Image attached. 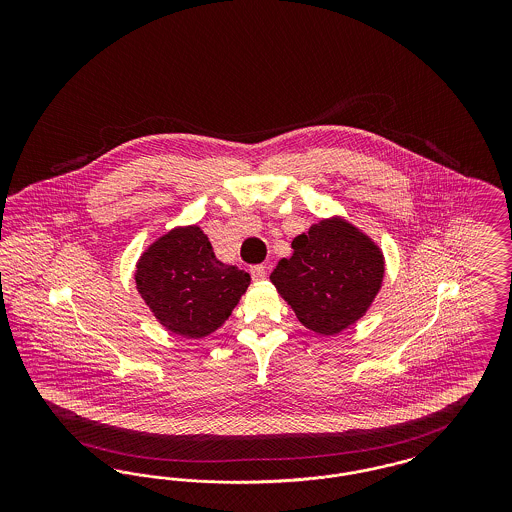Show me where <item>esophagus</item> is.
<instances>
[{
  "label": "esophagus",
  "instance_id": "esophagus-1",
  "mask_svg": "<svg viewBox=\"0 0 512 512\" xmlns=\"http://www.w3.org/2000/svg\"><path fill=\"white\" fill-rule=\"evenodd\" d=\"M253 280H265L267 278V267L265 265H253L249 268Z\"/></svg>",
  "mask_w": 512,
  "mask_h": 512
}]
</instances>
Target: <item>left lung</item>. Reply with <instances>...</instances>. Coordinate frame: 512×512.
<instances>
[{
    "label": "left lung",
    "instance_id": "1",
    "mask_svg": "<svg viewBox=\"0 0 512 512\" xmlns=\"http://www.w3.org/2000/svg\"><path fill=\"white\" fill-rule=\"evenodd\" d=\"M270 280L309 330L332 336L365 315L384 278V257L345 220H322L292 242Z\"/></svg>",
    "mask_w": 512,
    "mask_h": 512
}]
</instances>
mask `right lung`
<instances>
[{"label":"right lung","mask_w":512,"mask_h":512,"mask_svg":"<svg viewBox=\"0 0 512 512\" xmlns=\"http://www.w3.org/2000/svg\"><path fill=\"white\" fill-rule=\"evenodd\" d=\"M251 278L222 265L197 226L176 228L142 255L136 284L153 315L174 334L203 338L230 317Z\"/></svg>","instance_id":"obj_1"}]
</instances>
